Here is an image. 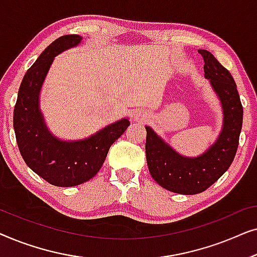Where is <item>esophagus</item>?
Wrapping results in <instances>:
<instances>
[{
    "mask_svg": "<svg viewBox=\"0 0 257 257\" xmlns=\"http://www.w3.org/2000/svg\"><path fill=\"white\" fill-rule=\"evenodd\" d=\"M133 117H135L137 120H145L147 118L146 113H144V112H140V111H136L135 113H133Z\"/></svg>",
    "mask_w": 257,
    "mask_h": 257,
    "instance_id": "esophagus-1",
    "label": "esophagus"
}]
</instances>
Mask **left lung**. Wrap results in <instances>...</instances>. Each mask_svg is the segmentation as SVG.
<instances>
[{
    "mask_svg": "<svg viewBox=\"0 0 257 257\" xmlns=\"http://www.w3.org/2000/svg\"><path fill=\"white\" fill-rule=\"evenodd\" d=\"M205 78L220 100L222 126L215 142L196 157H186L145 126L146 160L152 178L161 187L179 194H199L222 177L233 163L243 120L240 96L233 76L209 51L200 49Z\"/></svg>",
    "mask_w": 257,
    "mask_h": 257,
    "instance_id": "obj_1",
    "label": "left lung"
}]
</instances>
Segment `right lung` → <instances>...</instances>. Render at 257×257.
I'll return each instance as SVG.
<instances>
[{"label": "right lung", "mask_w": 257, "mask_h": 257, "mask_svg": "<svg viewBox=\"0 0 257 257\" xmlns=\"http://www.w3.org/2000/svg\"><path fill=\"white\" fill-rule=\"evenodd\" d=\"M80 42L79 35H64L52 42L24 75L14 108V130L23 160L37 175L58 187H72L92 179L112 144L130 125L125 117L78 140H63L49 130L41 111L42 86L56 56Z\"/></svg>", "instance_id": "right-lung-1"}]
</instances>
